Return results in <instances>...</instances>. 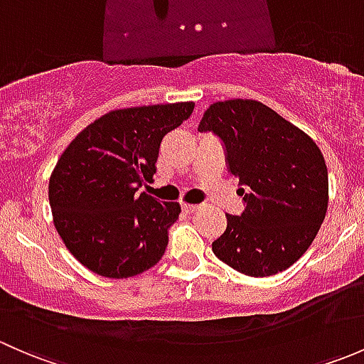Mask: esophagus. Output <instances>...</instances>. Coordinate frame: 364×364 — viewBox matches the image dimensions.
Segmentation results:
<instances>
[{
	"label": "esophagus",
	"instance_id": "obj_1",
	"mask_svg": "<svg viewBox=\"0 0 364 364\" xmlns=\"http://www.w3.org/2000/svg\"><path fill=\"white\" fill-rule=\"evenodd\" d=\"M200 209V204H183V211L186 213H196Z\"/></svg>",
	"mask_w": 364,
	"mask_h": 364
}]
</instances>
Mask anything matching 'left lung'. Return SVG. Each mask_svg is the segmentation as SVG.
Masks as SVG:
<instances>
[{
    "mask_svg": "<svg viewBox=\"0 0 364 364\" xmlns=\"http://www.w3.org/2000/svg\"><path fill=\"white\" fill-rule=\"evenodd\" d=\"M199 132H213L222 141L227 168L243 186L245 211L227 215L213 253L248 277L291 267L328 211V167L321 149L273 109L241 98L213 104Z\"/></svg>",
    "mask_w": 364,
    "mask_h": 364,
    "instance_id": "8db88e82",
    "label": "left lung"
}]
</instances>
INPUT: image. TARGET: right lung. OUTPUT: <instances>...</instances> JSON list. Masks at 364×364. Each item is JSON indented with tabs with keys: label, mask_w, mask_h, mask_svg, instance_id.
I'll return each instance as SVG.
<instances>
[{
	"label": "right lung",
	"mask_w": 364,
	"mask_h": 364,
	"mask_svg": "<svg viewBox=\"0 0 364 364\" xmlns=\"http://www.w3.org/2000/svg\"><path fill=\"white\" fill-rule=\"evenodd\" d=\"M193 107L179 102L111 111L87 124L58 160L49 179L54 225L90 271L128 278L161 259L181 208L137 190L156 172L161 139Z\"/></svg>",
	"instance_id": "obj_1"
}]
</instances>
